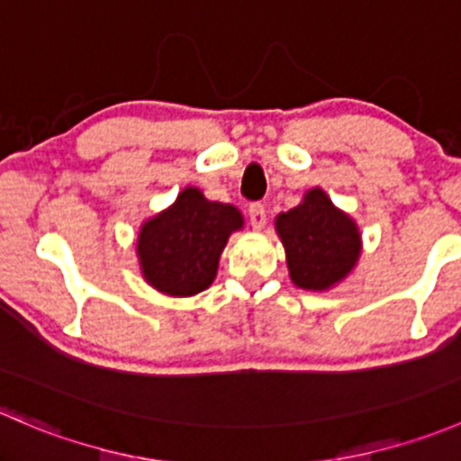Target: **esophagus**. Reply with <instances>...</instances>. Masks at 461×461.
I'll use <instances>...</instances> for the list:
<instances>
[{"instance_id":"obj_1","label":"esophagus","mask_w":461,"mask_h":461,"mask_svg":"<svg viewBox=\"0 0 461 461\" xmlns=\"http://www.w3.org/2000/svg\"><path fill=\"white\" fill-rule=\"evenodd\" d=\"M248 213H249V222H252L254 230H261V227L266 225V207H263L261 203H249Z\"/></svg>"}]
</instances>
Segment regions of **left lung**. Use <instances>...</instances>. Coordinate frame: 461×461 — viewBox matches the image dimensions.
I'll list each match as a JSON object with an SVG mask.
<instances>
[{
	"label": "left lung",
	"mask_w": 461,
	"mask_h": 461,
	"mask_svg": "<svg viewBox=\"0 0 461 461\" xmlns=\"http://www.w3.org/2000/svg\"><path fill=\"white\" fill-rule=\"evenodd\" d=\"M276 231L285 248L290 279L306 290H326L349 275L360 257V234L347 213L338 212L321 189L279 213Z\"/></svg>",
	"instance_id": "8db88e82"
}]
</instances>
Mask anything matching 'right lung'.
Here are the masks:
<instances>
[{"label":"right lung","mask_w":461,"mask_h":461,"mask_svg":"<svg viewBox=\"0 0 461 461\" xmlns=\"http://www.w3.org/2000/svg\"><path fill=\"white\" fill-rule=\"evenodd\" d=\"M239 227H243L239 209L212 203L189 186L173 207L141 227L137 254L144 279L176 297L209 288L222 248Z\"/></svg>","instance_id":"right-lung-1"}]
</instances>
